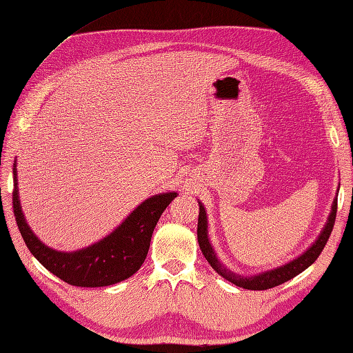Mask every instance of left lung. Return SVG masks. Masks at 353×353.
<instances>
[{"label": "left lung", "instance_id": "8db88e82", "mask_svg": "<svg viewBox=\"0 0 353 353\" xmlns=\"http://www.w3.org/2000/svg\"><path fill=\"white\" fill-rule=\"evenodd\" d=\"M335 218H336V198L334 199L332 210H330L325 228H323V232L317 237V241H315L303 254L299 256L297 259H294L291 262L282 265V267L265 271V272H259V274L251 276V277L236 274V272L230 271L227 267H224V265L221 263V261L216 257V253H214L210 241H208L207 213H205L204 205L201 203H199V216H198V242H199L201 251H203L204 257L207 259V262L212 265V268L216 271L219 276L227 279L228 282H232L239 288H245V290H251V291H263L288 282V280L296 277L301 271H305L307 267H311V265L317 261V257L321 254L323 248L326 245L330 233H332Z\"/></svg>", "mask_w": 353, "mask_h": 353}]
</instances>
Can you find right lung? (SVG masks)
Instances as JSON below:
<instances>
[{
  "instance_id": "obj_1",
  "label": "right lung",
  "mask_w": 353,
  "mask_h": 353,
  "mask_svg": "<svg viewBox=\"0 0 353 353\" xmlns=\"http://www.w3.org/2000/svg\"><path fill=\"white\" fill-rule=\"evenodd\" d=\"M176 195V192H168L148 198L102 241L82 250L63 253L42 243L27 225L19 204L17 161L13 164V213L21 236L41 265L73 286H108L135 274L148 256L150 237L158 219Z\"/></svg>"
}]
</instances>
